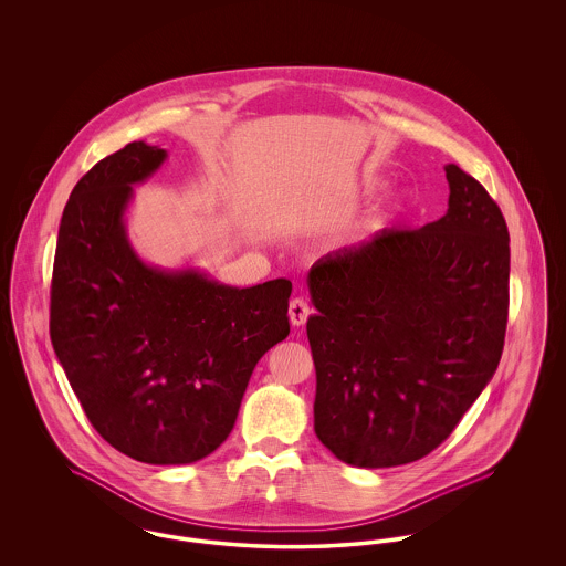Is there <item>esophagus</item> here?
<instances>
[{
  "label": "esophagus",
  "instance_id": "esophagus-1",
  "mask_svg": "<svg viewBox=\"0 0 566 566\" xmlns=\"http://www.w3.org/2000/svg\"><path fill=\"white\" fill-rule=\"evenodd\" d=\"M310 305H307V301L305 298H301V296H296L291 301V305H289V318H291V324L293 326H303L305 321H307V316H310Z\"/></svg>",
  "mask_w": 566,
  "mask_h": 566
}]
</instances>
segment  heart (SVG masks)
<instances>
[{
    "instance_id": "heart-1",
    "label": "heart",
    "mask_w": 566,
    "mask_h": 566,
    "mask_svg": "<svg viewBox=\"0 0 566 566\" xmlns=\"http://www.w3.org/2000/svg\"><path fill=\"white\" fill-rule=\"evenodd\" d=\"M395 210H399V201H397V206H395Z\"/></svg>"
}]
</instances>
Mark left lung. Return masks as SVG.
I'll return each mask as SVG.
<instances>
[{
    "label": "left lung",
    "mask_w": 566,
    "mask_h": 566,
    "mask_svg": "<svg viewBox=\"0 0 566 566\" xmlns=\"http://www.w3.org/2000/svg\"><path fill=\"white\" fill-rule=\"evenodd\" d=\"M448 212L318 259L307 289L314 431L342 462L432 452L494 376L510 307V231L484 187L443 167Z\"/></svg>",
    "instance_id": "obj_1"
}]
</instances>
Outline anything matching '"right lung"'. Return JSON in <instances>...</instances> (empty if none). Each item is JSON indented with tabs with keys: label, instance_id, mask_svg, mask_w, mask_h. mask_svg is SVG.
I'll return each instance as SVG.
<instances>
[{
	"label": "right lung",
	"instance_id": "obj_1",
	"mask_svg": "<svg viewBox=\"0 0 566 566\" xmlns=\"http://www.w3.org/2000/svg\"><path fill=\"white\" fill-rule=\"evenodd\" d=\"M167 150L132 142L74 187L59 224L51 339L88 422L148 464H190L233 431L245 386L286 339V277L250 289L146 263L129 242L135 185Z\"/></svg>",
	"mask_w": 566,
	"mask_h": 566
}]
</instances>
